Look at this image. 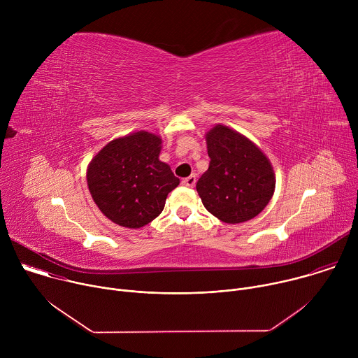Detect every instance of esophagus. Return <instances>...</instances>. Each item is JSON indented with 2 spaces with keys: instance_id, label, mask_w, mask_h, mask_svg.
Instances as JSON below:
<instances>
[{
  "instance_id": "1",
  "label": "esophagus",
  "mask_w": 358,
  "mask_h": 358,
  "mask_svg": "<svg viewBox=\"0 0 358 358\" xmlns=\"http://www.w3.org/2000/svg\"><path fill=\"white\" fill-rule=\"evenodd\" d=\"M195 182H196V178H195V176H194V174H192V176H189V177H187V178H184V180L181 181V184H182V185L189 187V188H192V187L195 185Z\"/></svg>"
}]
</instances>
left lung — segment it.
<instances>
[{
    "label": "left lung",
    "instance_id": "left-lung-1",
    "mask_svg": "<svg viewBox=\"0 0 358 358\" xmlns=\"http://www.w3.org/2000/svg\"><path fill=\"white\" fill-rule=\"evenodd\" d=\"M206 138L211 162L196 182L203 207L227 224L261 214L276 184L269 159L257 144L224 124L214 126Z\"/></svg>",
    "mask_w": 358,
    "mask_h": 358
}]
</instances>
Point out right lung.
Here are the masks:
<instances>
[{
    "label": "right lung",
    "mask_w": 358,
    "mask_h": 358,
    "mask_svg": "<svg viewBox=\"0 0 358 358\" xmlns=\"http://www.w3.org/2000/svg\"><path fill=\"white\" fill-rule=\"evenodd\" d=\"M162 138L136 131L108 143L92 159L86 178L99 210L112 222L141 228L164 210L180 180L159 160Z\"/></svg>",
    "instance_id": "right-lung-1"
}]
</instances>
